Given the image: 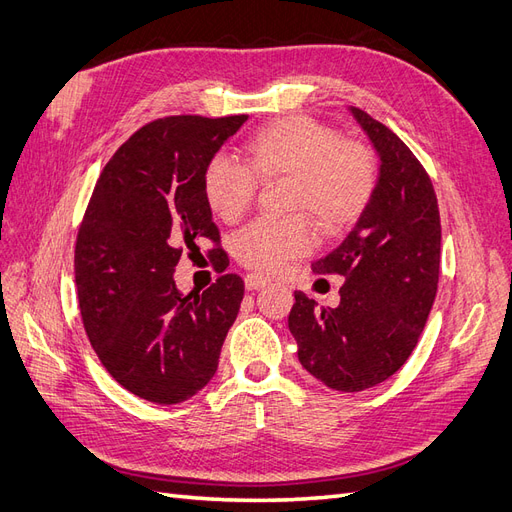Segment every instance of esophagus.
<instances>
[{"mask_svg": "<svg viewBox=\"0 0 512 512\" xmlns=\"http://www.w3.org/2000/svg\"><path fill=\"white\" fill-rule=\"evenodd\" d=\"M269 284V277L260 275V273H247L245 275V288L247 290H258V288H265Z\"/></svg>", "mask_w": 512, "mask_h": 512, "instance_id": "esophagus-1", "label": "esophagus"}]
</instances>
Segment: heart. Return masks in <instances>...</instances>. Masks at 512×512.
Returning a JSON list of instances; mask_svg holds the SVG:
<instances>
[{
  "mask_svg": "<svg viewBox=\"0 0 512 512\" xmlns=\"http://www.w3.org/2000/svg\"><path fill=\"white\" fill-rule=\"evenodd\" d=\"M288 179V209L314 215L333 235L361 218L378 185L374 151L348 141L333 128L305 117H280L260 128L243 145V166L213 156L203 170V194L222 222H239L254 205L258 181ZM316 243L314 224L305 215L288 220L262 218L232 239L241 265L275 273L288 260L307 254Z\"/></svg>",
  "mask_w": 512,
  "mask_h": 512,
  "instance_id": "obj_1",
  "label": "heart"
}]
</instances>
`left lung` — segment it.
<instances>
[{"label":"left lung","instance_id":"8db88e82","mask_svg":"<svg viewBox=\"0 0 512 512\" xmlns=\"http://www.w3.org/2000/svg\"><path fill=\"white\" fill-rule=\"evenodd\" d=\"M380 158L374 198L314 273L344 277L337 307L294 292L288 329L301 365L329 389L356 393L408 361L436 299L440 211L429 175L397 134L350 108Z\"/></svg>","mask_w":512,"mask_h":512}]
</instances>
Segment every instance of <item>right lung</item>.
<instances>
[{"mask_svg": "<svg viewBox=\"0 0 512 512\" xmlns=\"http://www.w3.org/2000/svg\"><path fill=\"white\" fill-rule=\"evenodd\" d=\"M247 115H175L147 123L102 170L74 247L85 333L123 389L160 406L196 395L218 369L243 301V280L220 275L188 297L175 286L181 254L211 241L224 271L220 230L203 170Z\"/></svg>", "mask_w": 512, "mask_h": 512, "instance_id": "right-lung-1", "label": "right lung"}]
</instances>
